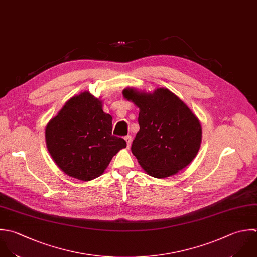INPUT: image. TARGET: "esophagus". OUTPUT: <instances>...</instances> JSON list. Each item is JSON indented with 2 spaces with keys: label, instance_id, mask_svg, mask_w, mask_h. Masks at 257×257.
<instances>
[{
  "label": "esophagus",
  "instance_id": "esophagus-1",
  "mask_svg": "<svg viewBox=\"0 0 257 257\" xmlns=\"http://www.w3.org/2000/svg\"><path fill=\"white\" fill-rule=\"evenodd\" d=\"M125 140L127 142V147L129 148L131 146V142H132V139H131V136H126L125 137Z\"/></svg>",
  "mask_w": 257,
  "mask_h": 257
}]
</instances>
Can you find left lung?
Here are the masks:
<instances>
[{"label": "left lung", "mask_w": 257, "mask_h": 257, "mask_svg": "<svg viewBox=\"0 0 257 257\" xmlns=\"http://www.w3.org/2000/svg\"><path fill=\"white\" fill-rule=\"evenodd\" d=\"M123 97L139 108V131L131 151L143 170L155 178L175 175L196 157L202 140L192 110L167 88L153 92L125 88Z\"/></svg>", "instance_id": "obj_1"}]
</instances>
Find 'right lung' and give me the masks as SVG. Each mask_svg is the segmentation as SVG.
<instances>
[{
	"label": "right lung",
	"mask_w": 257,
	"mask_h": 257,
	"mask_svg": "<svg viewBox=\"0 0 257 257\" xmlns=\"http://www.w3.org/2000/svg\"><path fill=\"white\" fill-rule=\"evenodd\" d=\"M45 139L57 166L68 176L90 181L102 175L113 156L127 146L112 135V117L89 91L70 98L47 124Z\"/></svg>",
	"instance_id": "obj_1"
}]
</instances>
